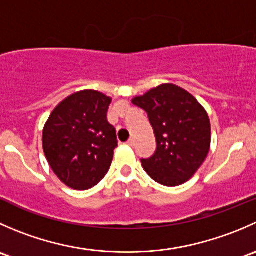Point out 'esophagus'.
Masks as SVG:
<instances>
[{"mask_svg": "<svg viewBox=\"0 0 256 256\" xmlns=\"http://www.w3.org/2000/svg\"><path fill=\"white\" fill-rule=\"evenodd\" d=\"M128 146H134V144H135V140H134V138H130V140L128 141Z\"/></svg>", "mask_w": 256, "mask_h": 256, "instance_id": "1", "label": "esophagus"}]
</instances>
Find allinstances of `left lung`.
<instances>
[{"instance_id":"8db88e82","label":"left lung","mask_w":256,"mask_h":256,"mask_svg":"<svg viewBox=\"0 0 256 256\" xmlns=\"http://www.w3.org/2000/svg\"><path fill=\"white\" fill-rule=\"evenodd\" d=\"M131 102L147 112L156 136L154 154L141 160L146 174L167 187L190 180L210 148V121L204 108L187 90L170 82Z\"/></svg>"}]
</instances>
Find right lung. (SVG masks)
<instances>
[{
  "label": "right lung",
  "mask_w": 256,
  "mask_h": 256,
  "mask_svg": "<svg viewBox=\"0 0 256 256\" xmlns=\"http://www.w3.org/2000/svg\"><path fill=\"white\" fill-rule=\"evenodd\" d=\"M112 98L96 90H80L59 102L43 128L42 144L56 176L73 190L96 186L112 166L118 146L108 121Z\"/></svg>",
  "instance_id": "add662e5"
}]
</instances>
